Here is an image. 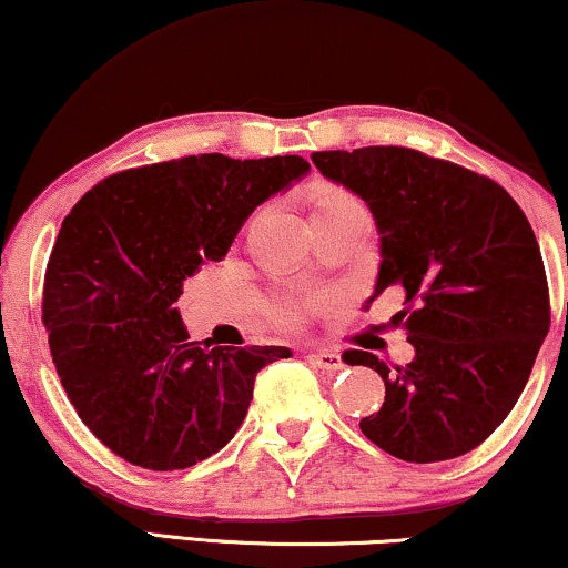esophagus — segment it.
<instances>
[{
  "instance_id": "obj_1",
  "label": "esophagus",
  "mask_w": 568,
  "mask_h": 568,
  "mask_svg": "<svg viewBox=\"0 0 568 568\" xmlns=\"http://www.w3.org/2000/svg\"><path fill=\"white\" fill-rule=\"evenodd\" d=\"M307 359L313 362L317 369H323V372L344 369V359H341V356L333 354V352H313V354H307Z\"/></svg>"
}]
</instances>
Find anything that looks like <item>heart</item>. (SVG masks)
I'll list each match as a JSON object with an SVG mask.
<instances>
[{
    "mask_svg": "<svg viewBox=\"0 0 568 568\" xmlns=\"http://www.w3.org/2000/svg\"><path fill=\"white\" fill-rule=\"evenodd\" d=\"M348 201H356V199L346 189H328L317 196L315 209L333 206V204H348ZM266 313L271 317V323L278 325V328H297V325L305 323V317L310 313V302H305V300L271 302V305L266 307Z\"/></svg>",
    "mask_w": 568,
    "mask_h": 568,
    "instance_id": "obj_1",
    "label": "heart"
}]
</instances>
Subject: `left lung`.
<instances>
[{
    "label": "left lung",
    "mask_w": 568,
    "mask_h": 568,
    "mask_svg": "<svg viewBox=\"0 0 568 568\" xmlns=\"http://www.w3.org/2000/svg\"><path fill=\"white\" fill-rule=\"evenodd\" d=\"M315 168L367 201L379 230V292L416 348L406 367L356 352L385 383L359 429L406 463L453 460L496 432L525 390L550 328L540 245L488 175L408 146L315 152Z\"/></svg>",
    "instance_id": "left-lung-1"
}]
</instances>
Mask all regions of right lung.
I'll use <instances>...</instances> for the list:
<instances>
[{"label":"right lung","mask_w":568,"mask_h":568,"mask_svg":"<svg viewBox=\"0 0 568 568\" xmlns=\"http://www.w3.org/2000/svg\"><path fill=\"white\" fill-rule=\"evenodd\" d=\"M307 170L297 154H191L108 175L64 216L43 325L69 403L111 453L183 470L235 437L258 369L290 348H206L175 302L201 263L227 255L253 209Z\"/></svg>","instance_id":"1"}]
</instances>
